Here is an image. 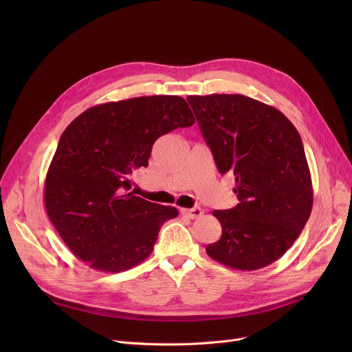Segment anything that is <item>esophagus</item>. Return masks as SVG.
<instances>
[{
  "label": "esophagus",
  "mask_w": 352,
  "mask_h": 352,
  "mask_svg": "<svg viewBox=\"0 0 352 352\" xmlns=\"http://www.w3.org/2000/svg\"><path fill=\"white\" fill-rule=\"evenodd\" d=\"M179 211H181L182 215H186V217H188L191 219L199 218L202 214H204V211H202L199 207H194V208H190V210L188 208H181Z\"/></svg>",
  "instance_id": "esophagus-1"
}]
</instances>
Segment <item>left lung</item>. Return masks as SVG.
Segmentation results:
<instances>
[{"mask_svg":"<svg viewBox=\"0 0 352 352\" xmlns=\"http://www.w3.org/2000/svg\"><path fill=\"white\" fill-rule=\"evenodd\" d=\"M221 174L232 173L239 204L218 211L223 234L207 245L217 263L241 271L281 258L305 227L312 182L297 128L271 105L241 94L188 96Z\"/></svg>","mask_w":352,"mask_h":352,"instance_id":"obj_1","label":"left lung"}]
</instances>
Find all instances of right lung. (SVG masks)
<instances>
[{
	"label": "right lung",
	"mask_w": 352,
	"mask_h": 352,
	"mask_svg": "<svg viewBox=\"0 0 352 352\" xmlns=\"http://www.w3.org/2000/svg\"><path fill=\"white\" fill-rule=\"evenodd\" d=\"M195 118L178 96H151L91 107L63 133L45 177L48 218L65 245L91 268L121 272L146 260L174 207L129 192L153 145Z\"/></svg>",
	"instance_id": "1"
}]
</instances>
